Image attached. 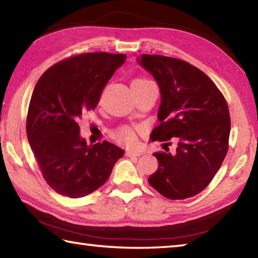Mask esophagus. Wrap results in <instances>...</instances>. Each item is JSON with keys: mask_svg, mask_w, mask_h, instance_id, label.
<instances>
[{"mask_svg": "<svg viewBox=\"0 0 258 258\" xmlns=\"http://www.w3.org/2000/svg\"><path fill=\"white\" fill-rule=\"evenodd\" d=\"M142 155V151L140 150H127L126 151V156H130V157H139Z\"/></svg>", "mask_w": 258, "mask_h": 258, "instance_id": "esophagus-1", "label": "esophagus"}]
</instances>
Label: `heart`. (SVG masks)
Segmentation results:
<instances>
[{
  "label": "heart",
  "mask_w": 258,
  "mask_h": 258,
  "mask_svg": "<svg viewBox=\"0 0 258 258\" xmlns=\"http://www.w3.org/2000/svg\"><path fill=\"white\" fill-rule=\"evenodd\" d=\"M147 80H142V78H138L134 82H145ZM115 137L119 141L127 143V145H133L135 142V133L133 132L132 128L130 127H121L115 133Z\"/></svg>",
  "instance_id": "heart-1"
}]
</instances>
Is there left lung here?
<instances>
[{
  "instance_id": "1",
  "label": "left lung",
  "mask_w": 258,
  "mask_h": 258,
  "mask_svg": "<svg viewBox=\"0 0 258 258\" xmlns=\"http://www.w3.org/2000/svg\"><path fill=\"white\" fill-rule=\"evenodd\" d=\"M137 61L160 91V124L151 141L177 140L175 154L155 152L158 169L148 181L168 199L192 197L209 184L228 152V104L211 78L185 61L156 54H142Z\"/></svg>"
}]
</instances>
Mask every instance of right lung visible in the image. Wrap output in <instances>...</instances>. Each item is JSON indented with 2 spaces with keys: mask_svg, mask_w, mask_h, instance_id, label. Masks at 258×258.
Instances as JSON below:
<instances>
[{
  "mask_svg": "<svg viewBox=\"0 0 258 258\" xmlns=\"http://www.w3.org/2000/svg\"><path fill=\"white\" fill-rule=\"evenodd\" d=\"M125 54H80L54 64L35 85L27 116V138L43 177L59 195L81 198L110 176L124 150L112 143L87 145L78 120L94 110Z\"/></svg>",
  "mask_w": 258,
  "mask_h": 258,
  "instance_id": "obj_1",
  "label": "right lung"
}]
</instances>
